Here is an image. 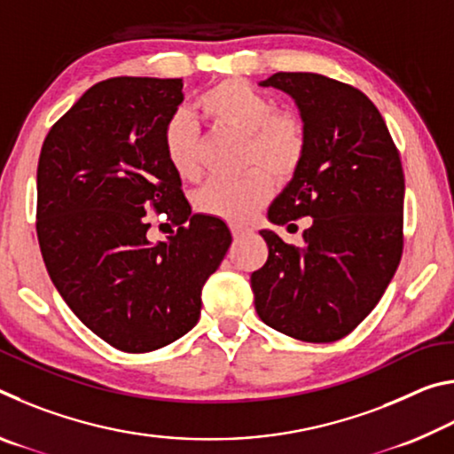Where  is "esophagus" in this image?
Returning <instances> with one entry per match:
<instances>
[{"instance_id":"34e87169","label":"esophagus","mask_w":454,"mask_h":454,"mask_svg":"<svg viewBox=\"0 0 454 454\" xmlns=\"http://www.w3.org/2000/svg\"><path fill=\"white\" fill-rule=\"evenodd\" d=\"M246 232H248V228H244V226H232V236H234V238H240V236H244Z\"/></svg>"}]
</instances>
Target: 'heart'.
I'll return each mask as SVG.
<instances>
[{
  "label": "heart",
  "instance_id": "obj_1",
  "mask_svg": "<svg viewBox=\"0 0 454 454\" xmlns=\"http://www.w3.org/2000/svg\"><path fill=\"white\" fill-rule=\"evenodd\" d=\"M196 106L216 128L244 136V164L254 166L240 178L206 184L194 196L196 210L226 222L248 220L272 196V180L267 175L288 180L301 168L309 145L304 120L296 112L274 107L270 98L238 78L206 90ZM162 142L172 170L182 180H196L200 150L188 114L170 116Z\"/></svg>",
  "mask_w": 454,
  "mask_h": 454
}]
</instances>
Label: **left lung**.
Segmentation results:
<instances>
[{"mask_svg":"<svg viewBox=\"0 0 454 454\" xmlns=\"http://www.w3.org/2000/svg\"><path fill=\"white\" fill-rule=\"evenodd\" d=\"M260 86L294 98L309 132L302 164L268 218L278 226L312 220L302 246L260 232L268 260L250 276L256 312L296 340H340L379 304L401 262V156L379 107L348 83L278 72Z\"/></svg>","mask_w":454,"mask_h":454,"instance_id":"obj_1","label":"left lung"}]
</instances>
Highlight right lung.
Here are the masks:
<instances>
[{
	"instance_id": "right-lung-1",
	"label": "right lung",
	"mask_w": 454,
	"mask_h": 454,
	"mask_svg": "<svg viewBox=\"0 0 454 454\" xmlns=\"http://www.w3.org/2000/svg\"><path fill=\"white\" fill-rule=\"evenodd\" d=\"M180 78H110L91 86L45 136L35 230L53 286L91 333L152 352L196 326L202 286L232 244L220 218L192 214L162 132ZM145 209L176 226L150 245Z\"/></svg>"
}]
</instances>
